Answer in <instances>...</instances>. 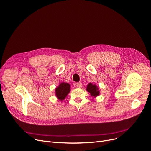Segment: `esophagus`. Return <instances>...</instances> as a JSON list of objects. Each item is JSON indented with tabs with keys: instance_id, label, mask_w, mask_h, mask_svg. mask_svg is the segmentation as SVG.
<instances>
[{
	"instance_id": "1",
	"label": "esophagus",
	"mask_w": 151,
	"mask_h": 151,
	"mask_svg": "<svg viewBox=\"0 0 151 151\" xmlns=\"http://www.w3.org/2000/svg\"><path fill=\"white\" fill-rule=\"evenodd\" d=\"M76 86L77 87H81L82 84L81 82H76Z\"/></svg>"
}]
</instances>
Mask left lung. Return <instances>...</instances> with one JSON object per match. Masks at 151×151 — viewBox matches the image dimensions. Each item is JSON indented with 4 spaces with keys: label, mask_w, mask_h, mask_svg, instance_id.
<instances>
[{
    "label": "left lung",
    "mask_w": 151,
    "mask_h": 151,
    "mask_svg": "<svg viewBox=\"0 0 151 151\" xmlns=\"http://www.w3.org/2000/svg\"><path fill=\"white\" fill-rule=\"evenodd\" d=\"M87 90L90 93V95L93 96H96L100 94L99 88L96 87V86L93 85L92 83L88 84L87 87Z\"/></svg>",
    "instance_id": "1"
}]
</instances>
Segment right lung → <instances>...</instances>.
<instances>
[{
  "mask_svg": "<svg viewBox=\"0 0 151 151\" xmlns=\"http://www.w3.org/2000/svg\"><path fill=\"white\" fill-rule=\"evenodd\" d=\"M70 85L68 83L63 82L56 88V95L60 100H63L70 92Z\"/></svg>",
  "mask_w": 151,
  "mask_h": 151,
  "instance_id": "right-lung-1",
  "label": "right lung"
}]
</instances>
